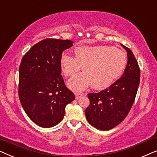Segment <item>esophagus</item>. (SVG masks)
I'll list each match as a JSON object with an SVG mask.
<instances>
[{
	"label": "esophagus",
	"mask_w": 157,
	"mask_h": 157,
	"mask_svg": "<svg viewBox=\"0 0 157 157\" xmlns=\"http://www.w3.org/2000/svg\"><path fill=\"white\" fill-rule=\"evenodd\" d=\"M75 95H76V99H78V98H80L81 96L85 95V94L81 93V92H76V93L75 94Z\"/></svg>",
	"instance_id": "obj_1"
}]
</instances>
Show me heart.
I'll return each mask as SVG.
<instances>
[{"mask_svg": "<svg viewBox=\"0 0 157 157\" xmlns=\"http://www.w3.org/2000/svg\"><path fill=\"white\" fill-rule=\"evenodd\" d=\"M76 58L63 53L61 58L62 72L66 77L75 76L82 66L83 73L68 83L74 90H83L91 85L96 90L110 86L121 76L126 66V55L121 49L109 46L78 47Z\"/></svg>", "mask_w": 157, "mask_h": 157, "instance_id": "obj_1", "label": "heart"}]
</instances>
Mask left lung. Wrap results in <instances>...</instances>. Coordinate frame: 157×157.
I'll use <instances>...</instances> for the list:
<instances>
[{
	"label": "left lung",
	"mask_w": 157,
	"mask_h": 157,
	"mask_svg": "<svg viewBox=\"0 0 157 157\" xmlns=\"http://www.w3.org/2000/svg\"><path fill=\"white\" fill-rule=\"evenodd\" d=\"M127 51L128 61L121 78L110 87L90 93L89 106L86 109L89 123L99 130L113 128L126 117L132 109L140 82V68L134 53L121 44Z\"/></svg>",
	"instance_id": "1"
}]
</instances>
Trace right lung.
<instances>
[{"mask_svg":"<svg viewBox=\"0 0 157 157\" xmlns=\"http://www.w3.org/2000/svg\"><path fill=\"white\" fill-rule=\"evenodd\" d=\"M72 46V40L46 38L32 46L21 60L19 99L28 117L40 127L60 123L66 106L75 99L61 75L62 53Z\"/></svg>","mask_w":157,"mask_h":157,"instance_id":"right-lung-1","label":"right lung"}]
</instances>
